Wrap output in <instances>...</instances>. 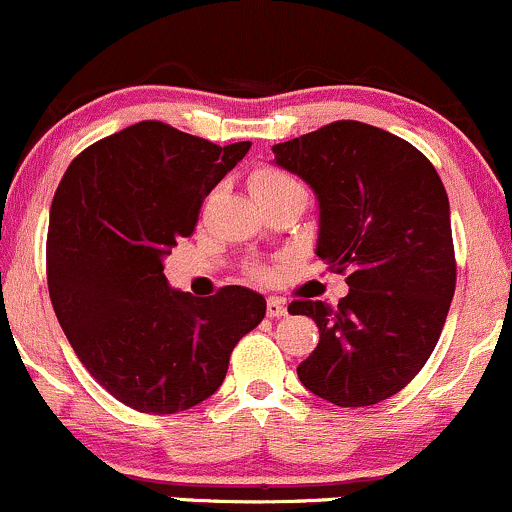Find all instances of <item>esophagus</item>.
<instances>
[{"label": "esophagus", "instance_id": "esophagus-1", "mask_svg": "<svg viewBox=\"0 0 512 512\" xmlns=\"http://www.w3.org/2000/svg\"><path fill=\"white\" fill-rule=\"evenodd\" d=\"M267 316L269 318H282V316H286V306H284V301L282 299H267Z\"/></svg>", "mask_w": 512, "mask_h": 512}]
</instances>
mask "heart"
<instances>
[{"mask_svg": "<svg viewBox=\"0 0 512 512\" xmlns=\"http://www.w3.org/2000/svg\"><path fill=\"white\" fill-rule=\"evenodd\" d=\"M299 187H303L299 177H294L291 172H286L282 167H274V165L255 167V170L250 172V177H247V189H250L252 199L255 201L279 192H289V189H299ZM252 272H255V277L260 279H272V269L267 267H255Z\"/></svg>", "mask_w": 512, "mask_h": 512, "instance_id": "obj_1", "label": "heart"}]
</instances>
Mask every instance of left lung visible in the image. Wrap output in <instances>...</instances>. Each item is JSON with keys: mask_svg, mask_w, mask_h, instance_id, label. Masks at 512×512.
Masks as SVG:
<instances>
[{"mask_svg": "<svg viewBox=\"0 0 512 512\" xmlns=\"http://www.w3.org/2000/svg\"><path fill=\"white\" fill-rule=\"evenodd\" d=\"M272 153L316 192V252L350 286L338 306L291 301V316H311L320 333L296 369L301 384L340 408L386 401L425 367L457 286L440 174L408 140L362 121H333Z\"/></svg>", "mask_w": 512, "mask_h": 512, "instance_id": "1", "label": "left lung"}]
</instances>
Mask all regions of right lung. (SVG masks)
Masks as SVG:
<instances>
[{
    "label": "right lung",
    "instance_id": "obj_1",
    "mask_svg": "<svg viewBox=\"0 0 512 512\" xmlns=\"http://www.w3.org/2000/svg\"><path fill=\"white\" fill-rule=\"evenodd\" d=\"M250 143L221 148L140 121L82 150L60 179L46 243L55 316L87 372L140 413L206 401L267 301L243 286L172 291L162 257L194 233L209 192Z\"/></svg>",
    "mask_w": 512,
    "mask_h": 512
}]
</instances>
